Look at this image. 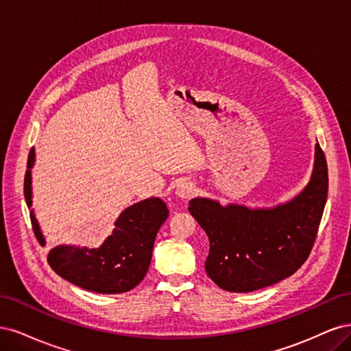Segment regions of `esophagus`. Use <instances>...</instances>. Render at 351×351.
Wrapping results in <instances>:
<instances>
[{"label":"esophagus","mask_w":351,"mask_h":351,"mask_svg":"<svg viewBox=\"0 0 351 351\" xmlns=\"http://www.w3.org/2000/svg\"><path fill=\"white\" fill-rule=\"evenodd\" d=\"M176 193L178 195V197H182V199H190V197L195 196L196 187H195L193 183L183 182V183H180V184L177 186Z\"/></svg>","instance_id":"1"}]
</instances>
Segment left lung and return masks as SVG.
Segmentation results:
<instances>
[{
    "label": "left lung",
    "mask_w": 351,
    "mask_h": 351,
    "mask_svg": "<svg viewBox=\"0 0 351 351\" xmlns=\"http://www.w3.org/2000/svg\"><path fill=\"white\" fill-rule=\"evenodd\" d=\"M311 183L275 209L222 208L192 199L189 210L209 239L205 269L222 290L249 293L290 277L309 258L328 196L325 154L316 143Z\"/></svg>",
    "instance_id": "left-lung-1"
}]
</instances>
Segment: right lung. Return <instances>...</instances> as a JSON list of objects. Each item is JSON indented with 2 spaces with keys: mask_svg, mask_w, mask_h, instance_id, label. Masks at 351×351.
I'll use <instances>...</instances> for the list:
<instances>
[{
  "mask_svg": "<svg viewBox=\"0 0 351 351\" xmlns=\"http://www.w3.org/2000/svg\"><path fill=\"white\" fill-rule=\"evenodd\" d=\"M35 152L27 158L25 176V197L32 205L30 168ZM168 217L167 205L161 199L151 197L127 208L115 222L112 234L98 249L60 246L48 253V263L60 277L80 289L99 294L125 293L139 284L151 265L156 232ZM32 228L38 241H45L39 226L30 214Z\"/></svg>",
  "mask_w": 351,
  "mask_h": 351,
  "instance_id": "1",
  "label": "right lung"
}]
</instances>
